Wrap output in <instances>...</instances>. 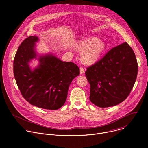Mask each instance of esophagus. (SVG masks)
<instances>
[{
	"label": "esophagus",
	"mask_w": 148,
	"mask_h": 148,
	"mask_svg": "<svg viewBox=\"0 0 148 148\" xmlns=\"http://www.w3.org/2000/svg\"><path fill=\"white\" fill-rule=\"evenodd\" d=\"M79 70H80V74H82L84 73V68L80 67L79 68Z\"/></svg>",
	"instance_id": "34e87169"
}]
</instances>
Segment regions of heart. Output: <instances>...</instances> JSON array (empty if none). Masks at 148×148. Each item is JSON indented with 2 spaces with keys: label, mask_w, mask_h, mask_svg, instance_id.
Instances as JSON below:
<instances>
[{
  "label": "heart",
  "mask_w": 148,
  "mask_h": 148,
  "mask_svg": "<svg viewBox=\"0 0 148 148\" xmlns=\"http://www.w3.org/2000/svg\"><path fill=\"white\" fill-rule=\"evenodd\" d=\"M77 49L83 51L81 54V60L86 64H92L102 54L105 50L104 42L96 37L82 40L77 45Z\"/></svg>",
  "instance_id": "b5f03b06"
}]
</instances>
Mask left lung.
<instances>
[{
  "label": "left lung",
  "mask_w": 148,
  "mask_h": 148,
  "mask_svg": "<svg viewBox=\"0 0 148 148\" xmlns=\"http://www.w3.org/2000/svg\"><path fill=\"white\" fill-rule=\"evenodd\" d=\"M138 69L135 54L126 42L111 49L86 71L91 102L101 108L123 102L134 86Z\"/></svg>",
  "instance_id": "left-lung-1"
}]
</instances>
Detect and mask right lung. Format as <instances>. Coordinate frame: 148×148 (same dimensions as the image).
<instances>
[{
	"mask_svg": "<svg viewBox=\"0 0 148 148\" xmlns=\"http://www.w3.org/2000/svg\"><path fill=\"white\" fill-rule=\"evenodd\" d=\"M37 37L30 36L19 46L13 61V73L23 97L36 107L51 110L61 108L67 97L73 79L79 69L72 62H63L52 54L40 56L39 66L32 71L28 62L36 58Z\"/></svg>",
	"mask_w": 148,
	"mask_h": 148,
	"instance_id": "1",
	"label": "right lung"
}]
</instances>
